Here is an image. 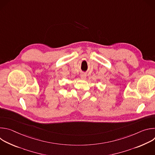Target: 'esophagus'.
<instances>
[{
    "mask_svg": "<svg viewBox=\"0 0 155 155\" xmlns=\"http://www.w3.org/2000/svg\"><path fill=\"white\" fill-rule=\"evenodd\" d=\"M86 74H82L80 75V77H81V80H85L86 79Z\"/></svg>",
    "mask_w": 155,
    "mask_h": 155,
    "instance_id": "obj_1",
    "label": "esophagus"
}]
</instances>
